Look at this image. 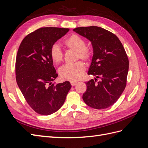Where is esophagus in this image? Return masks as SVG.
Returning <instances> with one entry per match:
<instances>
[{
  "instance_id": "34e87169",
  "label": "esophagus",
  "mask_w": 148,
  "mask_h": 148,
  "mask_svg": "<svg viewBox=\"0 0 148 148\" xmlns=\"http://www.w3.org/2000/svg\"><path fill=\"white\" fill-rule=\"evenodd\" d=\"M77 82H70V84H71V86H75V85L77 84Z\"/></svg>"
}]
</instances>
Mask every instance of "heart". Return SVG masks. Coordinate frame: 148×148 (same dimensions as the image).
<instances>
[{
  "label": "heart",
  "instance_id": "b5f03b06",
  "mask_svg": "<svg viewBox=\"0 0 148 148\" xmlns=\"http://www.w3.org/2000/svg\"><path fill=\"white\" fill-rule=\"evenodd\" d=\"M66 47L77 52V59H82L86 62H90L92 53L86 47V43L78 35L73 34L66 38L64 41ZM50 56L52 60L56 64H60L63 61L64 53L57 45H53L50 50ZM85 71V65L82 61L77 62L73 64L65 65L59 70L60 78L64 80L71 82L77 81L81 78Z\"/></svg>",
  "mask_w": 148,
  "mask_h": 148
}]
</instances>
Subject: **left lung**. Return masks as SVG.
Wrapping results in <instances>:
<instances>
[{
    "instance_id": "8db88e82",
    "label": "left lung",
    "mask_w": 148,
    "mask_h": 148,
    "mask_svg": "<svg viewBox=\"0 0 148 148\" xmlns=\"http://www.w3.org/2000/svg\"><path fill=\"white\" fill-rule=\"evenodd\" d=\"M91 42L93 56L88 75L95 79L86 82L83 95L86 104L96 109H104L117 101L127 85L129 61L125 49L117 36L96 26L73 29ZM100 81L96 82L97 78Z\"/></svg>"
}]
</instances>
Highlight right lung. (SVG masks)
<instances>
[{
	"label": "right lung",
	"instance_id": "obj_1",
	"mask_svg": "<svg viewBox=\"0 0 148 148\" xmlns=\"http://www.w3.org/2000/svg\"><path fill=\"white\" fill-rule=\"evenodd\" d=\"M69 31L56 27L39 28L26 36L18 50L16 83L28 105L39 114L48 115L59 110L71 87L69 82L52 83L58 74L50 56L51 47Z\"/></svg>",
	"mask_w": 148,
	"mask_h": 148
}]
</instances>
